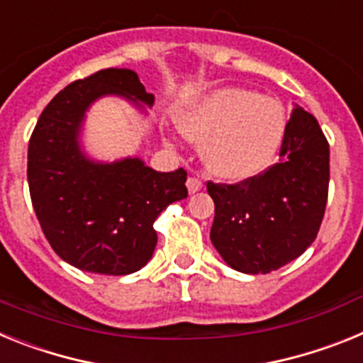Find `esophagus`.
Segmentation results:
<instances>
[{"label": "esophagus", "mask_w": 363, "mask_h": 363, "mask_svg": "<svg viewBox=\"0 0 363 363\" xmlns=\"http://www.w3.org/2000/svg\"><path fill=\"white\" fill-rule=\"evenodd\" d=\"M201 187H203V184H201L200 179L198 178H189L187 179V189H189V194H194V192L201 191Z\"/></svg>", "instance_id": "34e87169"}]
</instances>
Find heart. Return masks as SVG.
Instances as JSON below:
<instances>
[{
    "mask_svg": "<svg viewBox=\"0 0 363 363\" xmlns=\"http://www.w3.org/2000/svg\"><path fill=\"white\" fill-rule=\"evenodd\" d=\"M178 129L200 143L201 162L211 174L242 182L271 163L284 138L285 116L277 99L227 86L185 108Z\"/></svg>",
    "mask_w": 363,
    "mask_h": 363,
    "instance_id": "b5f03b06",
    "label": "heart"
}]
</instances>
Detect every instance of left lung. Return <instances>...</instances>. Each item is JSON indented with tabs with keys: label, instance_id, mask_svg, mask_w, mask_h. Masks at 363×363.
Returning <instances> with one entry per match:
<instances>
[{
	"label": "left lung",
	"instance_id": "8db88e82",
	"mask_svg": "<svg viewBox=\"0 0 363 363\" xmlns=\"http://www.w3.org/2000/svg\"><path fill=\"white\" fill-rule=\"evenodd\" d=\"M280 163L242 184H207L211 242L229 267L267 274L306 252L318 234L329 191V143L313 114L294 105Z\"/></svg>",
	"mask_w": 363,
	"mask_h": 363
}]
</instances>
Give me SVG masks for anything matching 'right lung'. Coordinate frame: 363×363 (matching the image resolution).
Returning a JSON list of instances; mask_svg holds the SVG:
<instances>
[{
    "label": "right lung",
    "mask_w": 363,
    "mask_h": 363,
    "mask_svg": "<svg viewBox=\"0 0 363 363\" xmlns=\"http://www.w3.org/2000/svg\"><path fill=\"white\" fill-rule=\"evenodd\" d=\"M118 96L147 114L154 96L130 69H105L67 85L41 112L28 142L27 178L45 238L67 264L121 277L152 258L163 209L187 198V172H158L140 158L98 162L86 156V111Z\"/></svg>",
    "instance_id": "obj_1"
}]
</instances>
